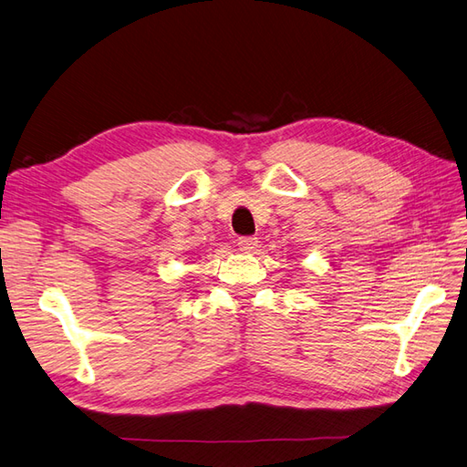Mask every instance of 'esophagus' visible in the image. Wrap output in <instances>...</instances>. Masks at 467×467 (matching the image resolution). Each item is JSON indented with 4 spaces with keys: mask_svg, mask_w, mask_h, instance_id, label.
<instances>
[{
    "mask_svg": "<svg viewBox=\"0 0 467 467\" xmlns=\"http://www.w3.org/2000/svg\"><path fill=\"white\" fill-rule=\"evenodd\" d=\"M237 245H240V250L244 254H252L255 247H257V237H240V242H237Z\"/></svg>",
    "mask_w": 467,
    "mask_h": 467,
    "instance_id": "obj_1",
    "label": "esophagus"
}]
</instances>
